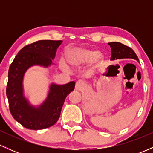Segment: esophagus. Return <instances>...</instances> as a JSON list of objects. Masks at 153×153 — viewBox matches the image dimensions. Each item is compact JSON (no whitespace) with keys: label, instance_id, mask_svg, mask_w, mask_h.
Instances as JSON below:
<instances>
[{"label":"esophagus","instance_id":"obj_1","mask_svg":"<svg viewBox=\"0 0 153 153\" xmlns=\"http://www.w3.org/2000/svg\"><path fill=\"white\" fill-rule=\"evenodd\" d=\"M85 86V83L83 80H80L78 81H77L76 84H75V89L76 90H82L84 87Z\"/></svg>","mask_w":153,"mask_h":153}]
</instances>
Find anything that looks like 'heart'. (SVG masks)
Listing matches in <instances>:
<instances>
[{
  "instance_id": "heart-1",
  "label": "heart",
  "mask_w": 153,
  "mask_h": 153,
  "mask_svg": "<svg viewBox=\"0 0 153 153\" xmlns=\"http://www.w3.org/2000/svg\"><path fill=\"white\" fill-rule=\"evenodd\" d=\"M101 59H102V55L97 53L96 51L80 48L73 50L70 55V61L74 65L87 64L92 60H94V62L98 63L101 62ZM60 65L63 69H68V65L63 60L61 61Z\"/></svg>"
}]
</instances>
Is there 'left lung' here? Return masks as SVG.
I'll list each match as a JSON object with an SVG mask.
<instances>
[{"instance_id": "obj_1", "label": "left lung", "mask_w": 153, "mask_h": 153, "mask_svg": "<svg viewBox=\"0 0 153 153\" xmlns=\"http://www.w3.org/2000/svg\"><path fill=\"white\" fill-rule=\"evenodd\" d=\"M111 49V59L114 60L115 59L131 58L139 61L137 56L130 47L126 46L120 42H112L108 43Z\"/></svg>"}]
</instances>
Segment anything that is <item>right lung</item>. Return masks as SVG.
Wrapping results in <instances>:
<instances>
[{
    "mask_svg": "<svg viewBox=\"0 0 153 153\" xmlns=\"http://www.w3.org/2000/svg\"><path fill=\"white\" fill-rule=\"evenodd\" d=\"M62 42L61 40H39L29 44L19 51L10 64L6 87L10 111L15 120L26 129L38 130L54 125L60 116L67 96L74 90V81L62 85L51 84L48 96L38 107L31 106L24 96L25 72L35 65L50 66Z\"/></svg>",
    "mask_w": 153,
    "mask_h": 153,
    "instance_id": "obj_1",
    "label": "right lung"
}]
</instances>
